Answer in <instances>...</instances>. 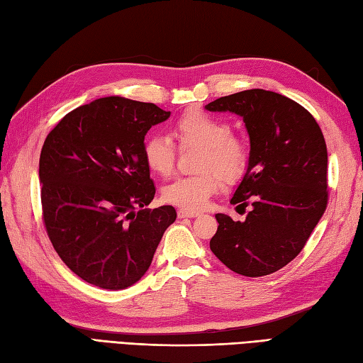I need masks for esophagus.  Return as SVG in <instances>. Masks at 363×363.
Instances as JSON below:
<instances>
[{"instance_id":"esophagus-1","label":"esophagus","mask_w":363,"mask_h":363,"mask_svg":"<svg viewBox=\"0 0 363 363\" xmlns=\"http://www.w3.org/2000/svg\"><path fill=\"white\" fill-rule=\"evenodd\" d=\"M179 217L180 219H192V217H199L200 213H196V211H186V209H179Z\"/></svg>"}]
</instances>
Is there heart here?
Wrapping results in <instances>:
<instances>
[{"instance_id": "obj_1", "label": "heart", "mask_w": 363, "mask_h": 363, "mask_svg": "<svg viewBox=\"0 0 363 363\" xmlns=\"http://www.w3.org/2000/svg\"><path fill=\"white\" fill-rule=\"evenodd\" d=\"M174 135L182 146L202 147L197 164L202 174L177 177L161 194L167 203L186 211H202L220 188V177L225 182L242 177L250 158L248 143L244 136L230 132L227 121L200 110L177 119ZM143 157L150 171L169 175L175 164V146L166 135L152 133L144 141Z\"/></svg>"}]
</instances>
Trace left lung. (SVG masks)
<instances>
[{
  "label": "left lung",
  "instance_id": "8db88e82",
  "mask_svg": "<svg viewBox=\"0 0 363 363\" xmlns=\"http://www.w3.org/2000/svg\"><path fill=\"white\" fill-rule=\"evenodd\" d=\"M205 108L244 121L250 158L231 203L252 206L244 220L216 214L219 227L209 248L239 275H270L298 256L326 209L325 136L300 104L261 88L223 96Z\"/></svg>",
  "mask_w": 363,
  "mask_h": 363
}]
</instances>
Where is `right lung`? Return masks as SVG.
I'll return each mask as SVG.
<instances>
[{"instance_id": "obj_1", "label": "right lung", "mask_w": 363, "mask_h": 363, "mask_svg": "<svg viewBox=\"0 0 363 363\" xmlns=\"http://www.w3.org/2000/svg\"><path fill=\"white\" fill-rule=\"evenodd\" d=\"M171 111L108 96L77 107L46 136L40 154L43 220L71 272L110 291L133 286L154 259L174 206L150 209L155 184L144 136Z\"/></svg>"}]
</instances>
